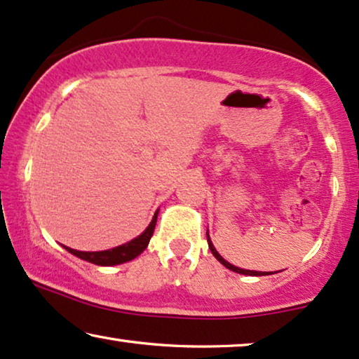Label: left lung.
<instances>
[{
	"label": "left lung",
	"mask_w": 359,
	"mask_h": 359,
	"mask_svg": "<svg viewBox=\"0 0 359 359\" xmlns=\"http://www.w3.org/2000/svg\"><path fill=\"white\" fill-rule=\"evenodd\" d=\"M207 240H208V248H210V251H212V255L217 257V259L222 262V264L224 266V267H228L229 271H233V272H238V274H245V276H269V274H272V272H261V271H250V269H241V267H236V266H233V264H229L228 261H224L222 256H219V252L215 250V246H213V243H212V240H210V236H208V229H207Z\"/></svg>",
	"instance_id": "1"
}]
</instances>
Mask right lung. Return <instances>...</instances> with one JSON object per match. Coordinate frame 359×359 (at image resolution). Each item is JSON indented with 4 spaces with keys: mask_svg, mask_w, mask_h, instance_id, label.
<instances>
[{
    "mask_svg": "<svg viewBox=\"0 0 359 359\" xmlns=\"http://www.w3.org/2000/svg\"><path fill=\"white\" fill-rule=\"evenodd\" d=\"M157 213H159V212L154 213V217H152V222L149 223V226H147L140 236L135 238V240L128 241L126 245L111 248V250H107V251H92V252L76 251V250H72V248H67V246H64V248L69 252H72L74 256L80 257V259H83L87 262H92V264H97V266L123 264V262H128V261L135 259V257L140 256L141 252L146 250L147 245H149V240H151L152 233H154V228H156Z\"/></svg>",
    "mask_w": 359,
    "mask_h": 359,
    "instance_id": "obj_1",
    "label": "right lung"
}]
</instances>
